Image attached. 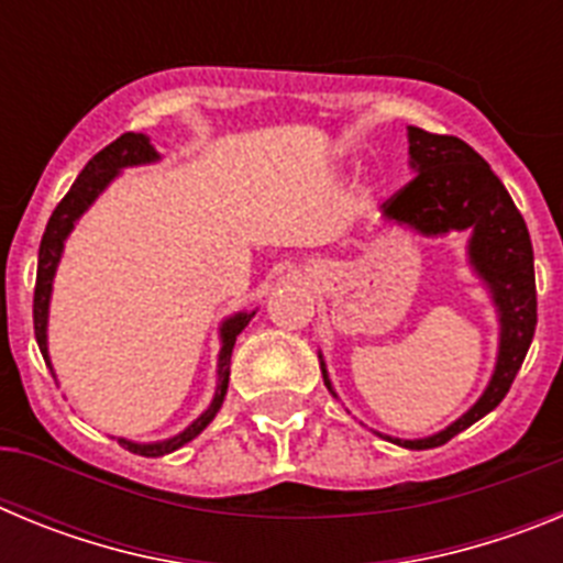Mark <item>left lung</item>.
<instances>
[{
	"label": "left lung",
	"mask_w": 563,
	"mask_h": 563,
	"mask_svg": "<svg viewBox=\"0 0 563 563\" xmlns=\"http://www.w3.org/2000/svg\"><path fill=\"white\" fill-rule=\"evenodd\" d=\"M409 166L415 180L383 202V220L389 225L409 228L420 236H449L467 231V265L476 273L496 307L499 321V352L494 375L479 400L451 426L420 440L383 437L400 449L426 451L445 445L451 437L474 426L505 400L516 372L525 363L536 332V271L533 242L527 233L519 208L507 188L490 172L474 148L451 134H434L409 126ZM324 386L335 395L327 372L324 355L318 352Z\"/></svg>",
	"instance_id": "left-lung-1"
}]
</instances>
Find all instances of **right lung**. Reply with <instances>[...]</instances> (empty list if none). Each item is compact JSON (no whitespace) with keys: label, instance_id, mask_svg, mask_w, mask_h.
<instances>
[{"label":"right lung","instance_id":"right-lung-1","mask_svg":"<svg viewBox=\"0 0 563 563\" xmlns=\"http://www.w3.org/2000/svg\"><path fill=\"white\" fill-rule=\"evenodd\" d=\"M161 161L157 148L152 146L146 134L141 132H126L121 134L118 141L109 143L103 152H98L92 161L84 166V172L78 174V180L73 183V188L67 191L62 202L56 206L53 217H49L47 228H44L42 245H38V273H36V296H33V327H36V341L38 350H42L44 363L53 372V363H49V346H47V321H49V298H53V278H56L58 262H62L64 242L73 233V228L78 225L84 213L89 211V206L112 186V180L123 168L132 166H148V163ZM256 316V310H239L233 316H228L220 324V357H217V389H213L211 402L208 409L202 411L191 426L180 431V434L168 437V440L157 442H134L126 437H118L123 449L132 451V454L141 456H163L172 454V451L183 449L186 442H191L194 437H200L208 429V422L217 417V411L222 409V400L228 395V377H231V352L236 335L251 324V318ZM56 377V372H53Z\"/></svg>","mask_w":563,"mask_h":563}]
</instances>
